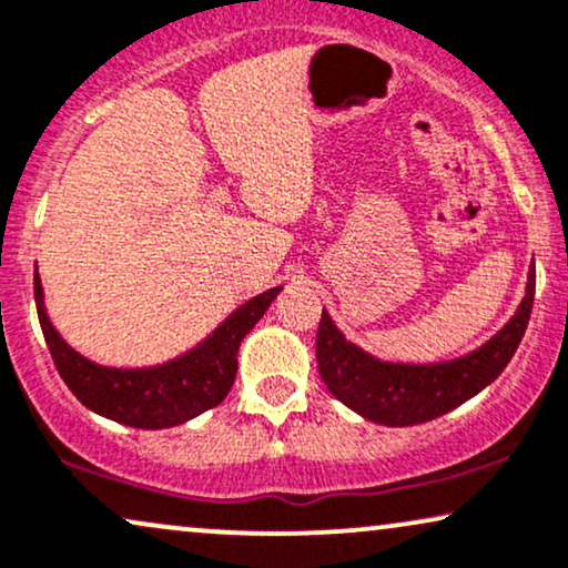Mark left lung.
<instances>
[{
  "mask_svg": "<svg viewBox=\"0 0 568 568\" xmlns=\"http://www.w3.org/2000/svg\"><path fill=\"white\" fill-rule=\"evenodd\" d=\"M535 301V267L529 270L527 296L511 322L483 348L454 362L390 364L364 354L341 335L327 312L317 329V364L322 383L337 400L369 422L408 427L454 412L493 383L519 348Z\"/></svg>",
  "mask_w": 568,
  "mask_h": 568,
  "instance_id": "1",
  "label": "left lung"
}]
</instances>
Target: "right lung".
Instances as JSON below:
<instances>
[{"instance_id": "1", "label": "right lung", "mask_w": 568, "mask_h": 568, "mask_svg": "<svg viewBox=\"0 0 568 568\" xmlns=\"http://www.w3.org/2000/svg\"><path fill=\"white\" fill-rule=\"evenodd\" d=\"M280 288L246 301L235 308L214 333L196 348L149 369L99 367L75 354L52 327L44 308L39 272H33V296L54 367L91 412L139 429H164L183 425L193 416L210 412L231 393L239 369V346L262 314L267 312Z\"/></svg>"}]
</instances>
